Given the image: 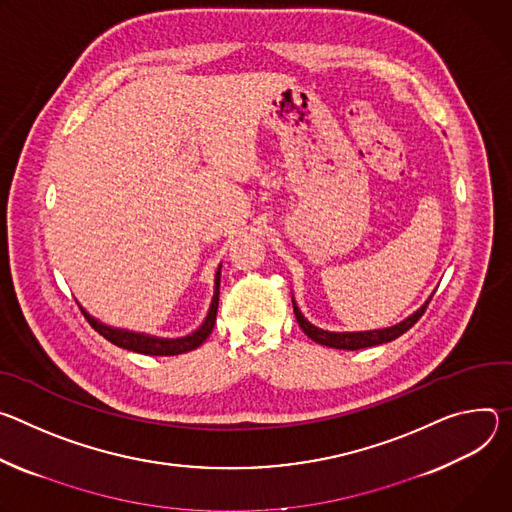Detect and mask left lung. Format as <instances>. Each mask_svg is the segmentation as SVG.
I'll use <instances>...</instances> for the list:
<instances>
[{"label": "left lung", "instance_id": "obj_1", "mask_svg": "<svg viewBox=\"0 0 512 512\" xmlns=\"http://www.w3.org/2000/svg\"><path fill=\"white\" fill-rule=\"evenodd\" d=\"M429 301L419 311H415L409 319H405L399 325H392V327H386V329H376V331H360V333H331V331H323V329L311 325L301 315V311L295 305V301H293V309H295V317H297L301 329L305 331L307 337L313 339V342H317L321 346H327V348H335V350H362V348H372V346H380V344L392 342V339H396L399 335H403L405 331H409L421 319V315L425 313Z\"/></svg>", "mask_w": 512, "mask_h": 512}]
</instances>
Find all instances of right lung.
Here are the masks:
<instances>
[{
  "instance_id": "add662e5",
  "label": "right lung",
  "mask_w": 512,
  "mask_h": 512,
  "mask_svg": "<svg viewBox=\"0 0 512 512\" xmlns=\"http://www.w3.org/2000/svg\"><path fill=\"white\" fill-rule=\"evenodd\" d=\"M219 274H215V293H213V301L209 307V313L203 321V325L187 335V337H179V339H164V337H152V335H144V333H134L128 329H113L107 327L99 321H95L87 311L81 309V313L85 315V319L89 321V325L103 335L107 342H111L113 346L130 350V352H138V354H146V356H179V354H187L195 348H199L205 339L209 337L213 325H215V317H217V305H219Z\"/></svg>"
}]
</instances>
